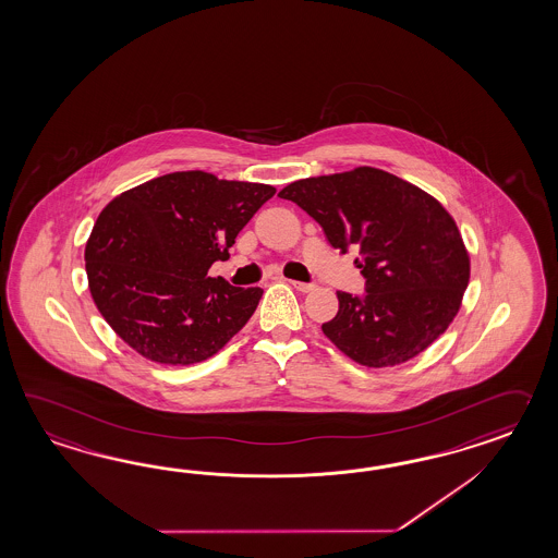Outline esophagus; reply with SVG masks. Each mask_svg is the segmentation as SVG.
I'll list each match as a JSON object with an SVG mask.
<instances>
[{
    "label": "esophagus",
    "mask_w": 558,
    "mask_h": 558,
    "mask_svg": "<svg viewBox=\"0 0 558 558\" xmlns=\"http://www.w3.org/2000/svg\"><path fill=\"white\" fill-rule=\"evenodd\" d=\"M290 284L294 286L299 292H311L314 288V284H308V282H299V280H290Z\"/></svg>",
    "instance_id": "1"
}]
</instances>
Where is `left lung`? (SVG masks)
<instances>
[{
  "mask_svg": "<svg viewBox=\"0 0 558 558\" xmlns=\"http://www.w3.org/2000/svg\"><path fill=\"white\" fill-rule=\"evenodd\" d=\"M302 207L342 254L361 247L365 294L337 292L339 313L323 332L365 367L417 356L460 311L470 258L444 205L373 167L294 181L278 193Z\"/></svg>",
  "mask_w": 558,
  "mask_h": 558,
  "instance_id": "1",
  "label": "left lung"
}]
</instances>
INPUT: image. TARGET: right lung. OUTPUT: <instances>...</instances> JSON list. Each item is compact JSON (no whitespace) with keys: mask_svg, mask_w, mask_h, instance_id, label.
I'll use <instances>...</instances> for the list:
<instances>
[{"mask_svg":"<svg viewBox=\"0 0 558 558\" xmlns=\"http://www.w3.org/2000/svg\"><path fill=\"white\" fill-rule=\"evenodd\" d=\"M276 190L204 171L150 179L96 219L84 259L96 308L155 363L193 365L240 332L264 290L211 278L238 233Z\"/></svg>","mask_w":558,"mask_h":558,"instance_id":"1","label":"right lung"}]
</instances>
